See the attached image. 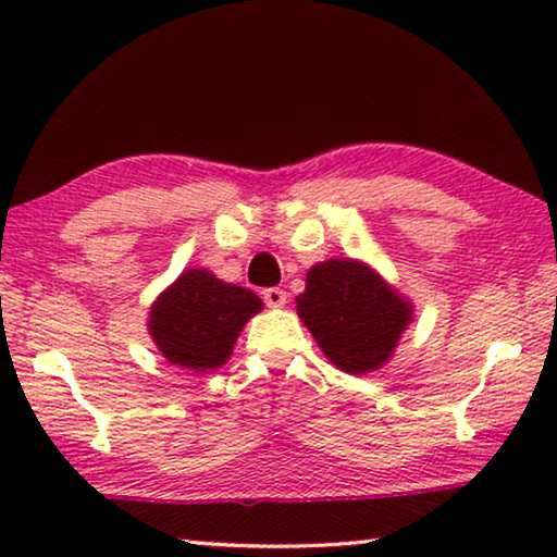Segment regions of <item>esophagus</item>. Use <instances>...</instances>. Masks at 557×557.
Instances as JSON below:
<instances>
[{
	"label": "esophagus",
	"instance_id": "34e87169",
	"mask_svg": "<svg viewBox=\"0 0 557 557\" xmlns=\"http://www.w3.org/2000/svg\"><path fill=\"white\" fill-rule=\"evenodd\" d=\"M263 301H265V307H273V309L284 307V304H286V292H284V288H278V286L263 288Z\"/></svg>",
	"mask_w": 557,
	"mask_h": 557
}]
</instances>
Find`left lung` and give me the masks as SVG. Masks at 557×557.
Instances as JSON below:
<instances>
[{
  "mask_svg": "<svg viewBox=\"0 0 557 557\" xmlns=\"http://www.w3.org/2000/svg\"><path fill=\"white\" fill-rule=\"evenodd\" d=\"M296 311L324 355L352 375L377 370L410 322V304L352 258L309 269Z\"/></svg>",
  "mask_w": 557,
  "mask_h": 557,
  "instance_id": "obj_1",
  "label": "left lung"
}]
</instances>
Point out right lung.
I'll use <instances>...</instances> for the list:
<instances>
[{"mask_svg":"<svg viewBox=\"0 0 557 557\" xmlns=\"http://www.w3.org/2000/svg\"><path fill=\"white\" fill-rule=\"evenodd\" d=\"M261 307L263 301L250 288L189 269L151 307L149 332L172 364L212 370L231 357L243 324Z\"/></svg>","mask_w":557,"mask_h":557,"instance_id":"obj_1","label":"right lung"}]
</instances>
